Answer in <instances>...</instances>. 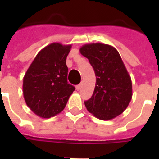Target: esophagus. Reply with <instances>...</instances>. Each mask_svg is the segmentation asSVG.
Returning <instances> with one entry per match:
<instances>
[{
    "instance_id": "34e87169",
    "label": "esophagus",
    "mask_w": 159,
    "mask_h": 159,
    "mask_svg": "<svg viewBox=\"0 0 159 159\" xmlns=\"http://www.w3.org/2000/svg\"><path fill=\"white\" fill-rule=\"evenodd\" d=\"M81 88H82V85H81V84L76 86V89H77V91H79V90H81Z\"/></svg>"
}]
</instances>
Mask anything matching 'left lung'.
I'll return each instance as SVG.
<instances>
[{"mask_svg":"<svg viewBox=\"0 0 159 159\" xmlns=\"http://www.w3.org/2000/svg\"><path fill=\"white\" fill-rule=\"evenodd\" d=\"M79 50L97 77L93 95L85 102L87 111L102 120L116 118L132 99V82L120 55L113 46L102 43H87Z\"/></svg>","mask_w":159,"mask_h":159,"instance_id":"left-lung-1","label":"left lung"}]
</instances>
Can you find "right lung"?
Listing matches in <instances>:
<instances>
[{"label":"right lung","instance_id":"add662e5","mask_svg":"<svg viewBox=\"0 0 159 159\" xmlns=\"http://www.w3.org/2000/svg\"><path fill=\"white\" fill-rule=\"evenodd\" d=\"M71 48L72 44H48L39 52L25 74V103L41 118H50L62 111L75 91L67 82L66 59Z\"/></svg>","mask_w":159,"mask_h":159}]
</instances>
